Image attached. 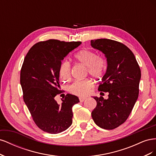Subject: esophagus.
<instances>
[{"instance_id": "1", "label": "esophagus", "mask_w": 156, "mask_h": 156, "mask_svg": "<svg viewBox=\"0 0 156 156\" xmlns=\"http://www.w3.org/2000/svg\"><path fill=\"white\" fill-rule=\"evenodd\" d=\"M86 100V98H79V101L80 102H83L84 100Z\"/></svg>"}]
</instances>
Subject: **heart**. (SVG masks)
Instances as JSON below:
<instances>
[{"label": "heart", "instance_id": "obj_1", "mask_svg": "<svg viewBox=\"0 0 156 156\" xmlns=\"http://www.w3.org/2000/svg\"><path fill=\"white\" fill-rule=\"evenodd\" d=\"M75 60L87 67L88 73L92 77H98L101 75L105 66V60L98 56L96 52L90 49H83L74 55ZM59 75L64 81H68L72 78V66L68 60H63L59 66ZM93 83L89 79L73 82L68 87V91L75 96H87L93 87Z\"/></svg>", "mask_w": 156, "mask_h": 156}]
</instances>
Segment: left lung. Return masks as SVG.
Returning a JSON list of instances; mask_svg holds the SVG:
<instances>
[{
	"instance_id": "obj_1",
	"label": "left lung",
	"mask_w": 156,
	"mask_h": 156,
	"mask_svg": "<svg viewBox=\"0 0 156 156\" xmlns=\"http://www.w3.org/2000/svg\"><path fill=\"white\" fill-rule=\"evenodd\" d=\"M90 42L92 48L101 51L107 58V72L98 90L108 92L107 100L94 97L97 105L92 117L99 127L113 129L126 121L137 100L140 69L133 52L122 43L109 39Z\"/></svg>"
}]
</instances>
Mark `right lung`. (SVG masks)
I'll return each instance as SVG.
<instances>
[{
    "instance_id": "1",
    "label": "right lung",
    "mask_w": 156,
    "mask_h": 156,
    "mask_svg": "<svg viewBox=\"0 0 156 156\" xmlns=\"http://www.w3.org/2000/svg\"><path fill=\"white\" fill-rule=\"evenodd\" d=\"M81 44L58 40L39 41L23 61L20 73L23 100L36 126L47 133H59L72 124V107L79 102L78 97L68 94L60 104L55 97L62 92L59 84L60 63Z\"/></svg>"
}]
</instances>
